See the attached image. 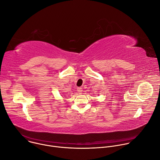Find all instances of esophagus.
<instances>
[{
	"label": "esophagus",
	"mask_w": 160,
	"mask_h": 160,
	"mask_svg": "<svg viewBox=\"0 0 160 160\" xmlns=\"http://www.w3.org/2000/svg\"><path fill=\"white\" fill-rule=\"evenodd\" d=\"M77 91H78V92L79 94H82L83 90H82V88L81 87H79V88H77Z\"/></svg>",
	"instance_id": "1"
}]
</instances>
